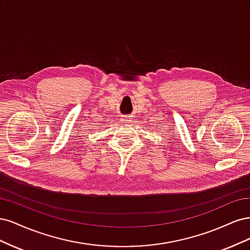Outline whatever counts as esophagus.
<instances>
[{
	"mask_svg": "<svg viewBox=\"0 0 250 250\" xmlns=\"http://www.w3.org/2000/svg\"><path fill=\"white\" fill-rule=\"evenodd\" d=\"M125 119H127V118H125ZM124 121H130V120H124Z\"/></svg>",
	"mask_w": 250,
	"mask_h": 250,
	"instance_id": "34e87169",
	"label": "esophagus"
}]
</instances>
